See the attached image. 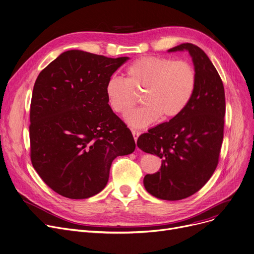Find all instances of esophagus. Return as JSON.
I'll list each match as a JSON object with an SVG mask.
<instances>
[{"label":"esophagus","mask_w":254,"mask_h":254,"mask_svg":"<svg viewBox=\"0 0 254 254\" xmlns=\"http://www.w3.org/2000/svg\"><path fill=\"white\" fill-rule=\"evenodd\" d=\"M132 135H133V138L135 140V142L137 141L138 139V136L140 135V132L139 131H136V130H132Z\"/></svg>","instance_id":"obj_1"}]
</instances>
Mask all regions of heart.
I'll list each match as a JSON object with an SVG mask.
<instances>
[{"label": "heart", "mask_w": 254, "mask_h": 254, "mask_svg": "<svg viewBox=\"0 0 254 254\" xmlns=\"http://www.w3.org/2000/svg\"><path fill=\"white\" fill-rule=\"evenodd\" d=\"M126 79L111 77L106 84V96L111 110L121 116L128 114L141 93L143 107L131 112L126 122L142 128L157 121L180 115L187 107L196 86V72L185 61L166 57H142L126 69Z\"/></svg>", "instance_id": "heart-1"}]
</instances>
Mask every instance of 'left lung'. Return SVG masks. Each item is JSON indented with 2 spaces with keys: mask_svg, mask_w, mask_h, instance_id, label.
I'll use <instances>...</instances> for the list:
<instances>
[{
  "mask_svg": "<svg viewBox=\"0 0 254 254\" xmlns=\"http://www.w3.org/2000/svg\"><path fill=\"white\" fill-rule=\"evenodd\" d=\"M187 51L196 72V86L184 111L141 134L137 146L162 159L159 172L143 184L152 196L180 200L201 189L216 170L224 137L225 90L221 77L197 46L182 44L168 52Z\"/></svg>",
  "mask_w": 254,
  "mask_h": 254,
  "instance_id": "1",
  "label": "left lung"
}]
</instances>
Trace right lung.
<instances>
[{
	"label": "right lung",
	"mask_w": 254,
	"mask_h": 254,
	"mask_svg": "<svg viewBox=\"0 0 254 254\" xmlns=\"http://www.w3.org/2000/svg\"><path fill=\"white\" fill-rule=\"evenodd\" d=\"M128 57L71 50L37 76L30 105V158L58 194L84 199L109 181L114 159L130 154L129 128L109 107L106 84Z\"/></svg>",
	"instance_id": "obj_1"
}]
</instances>
